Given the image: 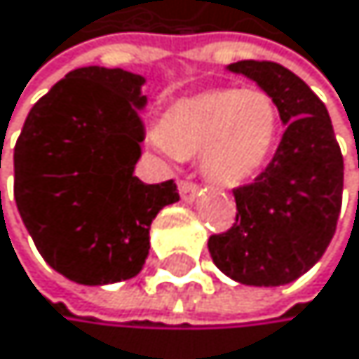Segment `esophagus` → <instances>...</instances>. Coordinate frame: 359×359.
<instances>
[{"label":"esophagus","instance_id":"34e87169","mask_svg":"<svg viewBox=\"0 0 359 359\" xmlns=\"http://www.w3.org/2000/svg\"><path fill=\"white\" fill-rule=\"evenodd\" d=\"M178 191H181V198L185 203H194L198 198V185L189 183V181H181L178 183Z\"/></svg>","mask_w":359,"mask_h":359}]
</instances>
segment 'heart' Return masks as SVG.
<instances>
[{
	"label": "heart",
	"mask_w": 359,
	"mask_h": 359,
	"mask_svg": "<svg viewBox=\"0 0 359 359\" xmlns=\"http://www.w3.org/2000/svg\"><path fill=\"white\" fill-rule=\"evenodd\" d=\"M281 137L275 97L262 89H211L183 97L148 135L168 156L201 154L203 174L220 187H240L259 176Z\"/></svg>",
	"instance_id": "b5f03b06"
}]
</instances>
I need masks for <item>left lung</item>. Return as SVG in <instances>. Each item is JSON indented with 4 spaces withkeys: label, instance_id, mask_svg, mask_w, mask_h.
Segmentation results:
<instances>
[{
    "label": "left lung",
    "instance_id": "8db88e82",
    "mask_svg": "<svg viewBox=\"0 0 359 359\" xmlns=\"http://www.w3.org/2000/svg\"><path fill=\"white\" fill-rule=\"evenodd\" d=\"M275 97L285 133L255 183L233 189L235 224L209 238L213 264L244 285L275 287L299 279L332 242L344 161L318 95L290 69L268 60L226 67Z\"/></svg>",
    "mask_w": 359,
    "mask_h": 359
}]
</instances>
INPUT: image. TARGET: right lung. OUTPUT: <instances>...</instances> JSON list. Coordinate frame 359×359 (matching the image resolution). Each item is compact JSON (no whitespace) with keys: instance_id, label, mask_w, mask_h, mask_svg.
<instances>
[{"instance_id":"add662e5","label":"right lung","mask_w":359,"mask_h":359,"mask_svg":"<svg viewBox=\"0 0 359 359\" xmlns=\"http://www.w3.org/2000/svg\"><path fill=\"white\" fill-rule=\"evenodd\" d=\"M146 78L80 67L27 113L15 146V201L43 259L69 281L107 285L137 277L150 224L178 203L174 181L135 176L146 137Z\"/></svg>"}]
</instances>
